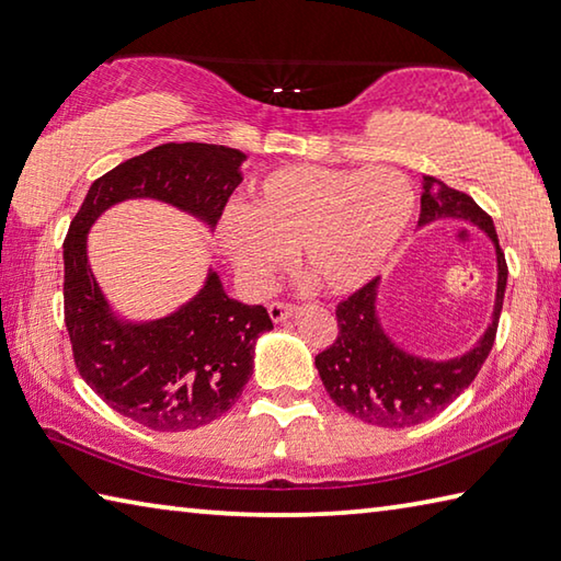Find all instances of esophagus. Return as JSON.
<instances>
[{"label":"esophagus","instance_id":"esophagus-1","mask_svg":"<svg viewBox=\"0 0 561 561\" xmlns=\"http://www.w3.org/2000/svg\"><path fill=\"white\" fill-rule=\"evenodd\" d=\"M295 312V305H290V302H271L268 305V314H271V320L273 322H283L285 317H290Z\"/></svg>","mask_w":561,"mask_h":561}]
</instances>
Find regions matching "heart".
Instances as JSON below:
<instances>
[{"label":"heart","mask_w":561,"mask_h":561,"mask_svg":"<svg viewBox=\"0 0 561 561\" xmlns=\"http://www.w3.org/2000/svg\"><path fill=\"white\" fill-rule=\"evenodd\" d=\"M415 203V190L396 168L285 165L251 187L244 215L229 213L219 239L253 290L266 288L295 251L317 290L346 295L386 266Z\"/></svg>","instance_id":"b5f03b06"}]
</instances>
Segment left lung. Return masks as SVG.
<instances>
[{
	"mask_svg": "<svg viewBox=\"0 0 561 561\" xmlns=\"http://www.w3.org/2000/svg\"><path fill=\"white\" fill-rule=\"evenodd\" d=\"M442 217L471 221L493 239L495 253H499V293H495L493 322L469 354L451 362H427V358L405 354L380 330L374 305L376 278L336 305L340 332L324 352L314 356V366L334 403L368 425L393 430L435 417L471 386L493 348L505 283H508V263L501 251L493 219L467 193L439 183L435 178H425L417 225Z\"/></svg>",
	"mask_w": 561,
	"mask_h": 561,
	"instance_id": "8db88e82",
	"label": "left lung"
}]
</instances>
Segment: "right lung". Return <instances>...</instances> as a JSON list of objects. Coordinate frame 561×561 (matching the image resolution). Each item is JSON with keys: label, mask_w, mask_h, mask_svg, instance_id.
I'll use <instances>...</instances> for the list:
<instances>
[{"label": "right lung", "mask_w": 561, "mask_h": 561, "mask_svg": "<svg viewBox=\"0 0 561 561\" xmlns=\"http://www.w3.org/2000/svg\"><path fill=\"white\" fill-rule=\"evenodd\" d=\"M244 153L217 144H163L112 168L84 195L62 241V310L72 362L112 410L161 432L203 427L237 403L253 371V344L273 322L263 305H241L217 273L171 317L114 320L84 256L92 221L114 203L156 197L209 227L241 183Z\"/></svg>", "instance_id": "obj_1"}]
</instances>
